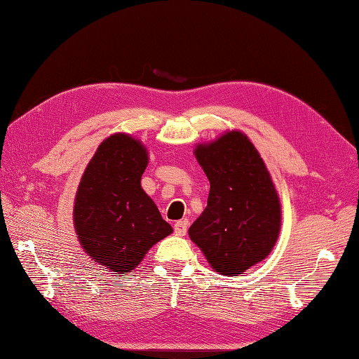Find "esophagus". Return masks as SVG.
<instances>
[{"instance_id":"esophagus-1","label":"esophagus","mask_w":359,"mask_h":359,"mask_svg":"<svg viewBox=\"0 0 359 359\" xmlns=\"http://www.w3.org/2000/svg\"><path fill=\"white\" fill-rule=\"evenodd\" d=\"M187 227H189V222H187V219H181V221L175 222L173 230L178 236H184L186 231H187Z\"/></svg>"}]
</instances>
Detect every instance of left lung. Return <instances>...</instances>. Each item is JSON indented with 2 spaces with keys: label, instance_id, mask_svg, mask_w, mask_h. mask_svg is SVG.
Masks as SVG:
<instances>
[{
  "label": "left lung",
  "instance_id": "left-lung-1",
  "mask_svg": "<svg viewBox=\"0 0 359 359\" xmlns=\"http://www.w3.org/2000/svg\"><path fill=\"white\" fill-rule=\"evenodd\" d=\"M196 157L210 180V196L189 236L217 273L241 274L278 240V192L259 151L241 132L200 144Z\"/></svg>",
  "mask_w": 359,
  "mask_h": 359
}]
</instances>
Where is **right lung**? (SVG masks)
<instances>
[{"mask_svg":"<svg viewBox=\"0 0 359 359\" xmlns=\"http://www.w3.org/2000/svg\"><path fill=\"white\" fill-rule=\"evenodd\" d=\"M147 165L143 144L115 134L99 144L81 176L75 231L85 252L113 274L130 273L153 244L172 233L140 186Z\"/></svg>","mask_w":359,"mask_h":359,"instance_id":"obj_1","label":"right lung"}]
</instances>
